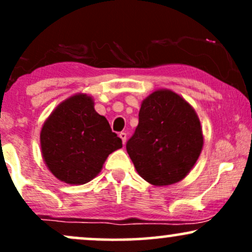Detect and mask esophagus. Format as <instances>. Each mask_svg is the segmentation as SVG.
<instances>
[{
    "mask_svg": "<svg viewBox=\"0 0 252 252\" xmlns=\"http://www.w3.org/2000/svg\"><path fill=\"white\" fill-rule=\"evenodd\" d=\"M118 136H120L121 140H122L123 144H126V132H124V131L120 132V134H118Z\"/></svg>",
    "mask_w": 252,
    "mask_h": 252,
    "instance_id": "obj_1",
    "label": "esophagus"
}]
</instances>
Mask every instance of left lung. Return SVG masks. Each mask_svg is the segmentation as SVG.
Masks as SVG:
<instances>
[{
	"label": "left lung",
	"mask_w": 252,
	"mask_h": 252,
	"mask_svg": "<svg viewBox=\"0 0 252 252\" xmlns=\"http://www.w3.org/2000/svg\"><path fill=\"white\" fill-rule=\"evenodd\" d=\"M200 121L184 98L158 90L143 100L138 126L126 142L137 173L149 184L167 186L182 180L201 153Z\"/></svg>",
	"instance_id": "left-lung-1"
}]
</instances>
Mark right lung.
<instances>
[{
  "label": "right lung",
  "mask_w": 252,
  "mask_h": 252,
  "mask_svg": "<svg viewBox=\"0 0 252 252\" xmlns=\"http://www.w3.org/2000/svg\"><path fill=\"white\" fill-rule=\"evenodd\" d=\"M42 156L48 169L66 184L82 185L102 169L109 154L122 148L106 118L97 114L94 100L76 94L60 104L40 134Z\"/></svg>",
  "instance_id": "obj_1"
}]
</instances>
